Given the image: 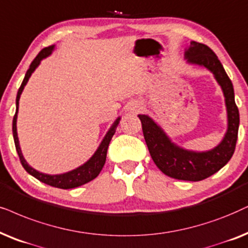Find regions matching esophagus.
<instances>
[{"label": "esophagus", "mask_w": 248, "mask_h": 248, "mask_svg": "<svg viewBox=\"0 0 248 248\" xmlns=\"http://www.w3.org/2000/svg\"><path fill=\"white\" fill-rule=\"evenodd\" d=\"M142 108H143L142 102L138 101V100H132L128 102V105H127V110L130 112H133V114H137V112L142 110Z\"/></svg>", "instance_id": "obj_1"}]
</instances>
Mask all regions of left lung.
<instances>
[{"instance_id": "1", "label": "left lung", "mask_w": 248, "mask_h": 248, "mask_svg": "<svg viewBox=\"0 0 248 248\" xmlns=\"http://www.w3.org/2000/svg\"><path fill=\"white\" fill-rule=\"evenodd\" d=\"M190 65L210 70L222 89L227 108L228 127L221 142L206 152H194L173 142L165 131L148 115H138L142 124L143 137L150 156L164 174L185 181H201L213 175L233 155L239 127V111L234 102L233 86L217 54L205 44L191 41L185 51Z\"/></svg>"}]
</instances>
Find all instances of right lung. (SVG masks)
<instances>
[{"instance_id": "right-lung-1", "label": "right lung", "mask_w": 248, "mask_h": 248, "mask_svg": "<svg viewBox=\"0 0 248 248\" xmlns=\"http://www.w3.org/2000/svg\"><path fill=\"white\" fill-rule=\"evenodd\" d=\"M54 46H56L44 47V49L42 50L41 52L37 54L36 58L33 60V62H31L30 66V69H28L27 73H26L24 81H22L20 88H19V90H18L17 99H16V114L14 116V122H12V132H14V140H15V144H16V149H17L18 156H19V158H20L21 165L24 166V169L26 170V171L30 173L31 175H33L34 178L40 180L41 182L46 183V185L52 186V187L60 188V189H72V188L79 187V186L85 185V183L92 181V180L95 179L96 176L99 175V173L101 172L102 167H104L105 163H106V157H107V150H108L109 142H110L112 136H114L115 132H116V128L118 126V124H120L121 117H118L117 120L112 123L110 128H109L107 133H106L104 139H102L100 144H99L98 149L95 150V153L93 154L91 158H90L89 160H86L83 165L72 170V171L66 172V173H61V174H46V173L36 171V170L33 169L30 164L26 162V159L24 158V155H22V153H21V148H20V144H19L18 133H17V117H18V109H19V99H20V95H21L22 91H24L25 85L27 84L28 79H30L31 74L35 72V69L37 68L42 60L46 59V58L49 57L50 54L53 52Z\"/></svg>"}]
</instances>
